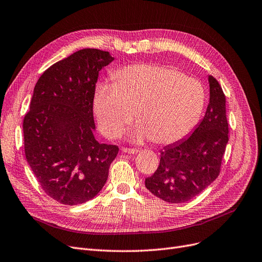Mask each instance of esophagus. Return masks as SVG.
Listing matches in <instances>:
<instances>
[{
    "label": "esophagus",
    "mask_w": 262,
    "mask_h": 262,
    "mask_svg": "<svg viewBox=\"0 0 262 262\" xmlns=\"http://www.w3.org/2000/svg\"><path fill=\"white\" fill-rule=\"evenodd\" d=\"M122 151L125 153H128V154H136L139 152L138 149H132V148H123Z\"/></svg>",
    "instance_id": "34e87169"
}]
</instances>
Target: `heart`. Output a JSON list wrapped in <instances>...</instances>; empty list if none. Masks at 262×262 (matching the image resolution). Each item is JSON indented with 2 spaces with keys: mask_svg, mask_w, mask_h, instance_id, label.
Listing matches in <instances>:
<instances>
[{
  "mask_svg": "<svg viewBox=\"0 0 262 262\" xmlns=\"http://www.w3.org/2000/svg\"><path fill=\"white\" fill-rule=\"evenodd\" d=\"M113 84L96 86L94 110L99 127L116 138L135 118V137L158 144L177 142L192 132L206 101L203 84L161 64H134L112 74Z\"/></svg>",
  "mask_w": 262,
  "mask_h": 262,
  "instance_id": "1",
  "label": "heart"
}]
</instances>
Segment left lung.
Wrapping results in <instances>:
<instances>
[{
    "label": "left lung",
    "instance_id": "1",
    "mask_svg": "<svg viewBox=\"0 0 262 262\" xmlns=\"http://www.w3.org/2000/svg\"><path fill=\"white\" fill-rule=\"evenodd\" d=\"M209 103L204 119L190 137L161 151L160 165L144 181L147 189L168 203L195 198L220 172L229 141L226 96L212 75L208 76Z\"/></svg>",
    "mask_w": 262,
    "mask_h": 262
}]
</instances>
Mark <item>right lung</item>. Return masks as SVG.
<instances>
[{
  "mask_svg": "<svg viewBox=\"0 0 262 262\" xmlns=\"http://www.w3.org/2000/svg\"><path fill=\"white\" fill-rule=\"evenodd\" d=\"M114 58L84 48L54 63L37 80L24 118L27 162L46 194L64 205L92 200L108 179L119 147L94 137L99 71Z\"/></svg>",
  "mask_w": 262,
  "mask_h": 262,
  "instance_id": "add662e5",
  "label": "right lung"
}]
</instances>
